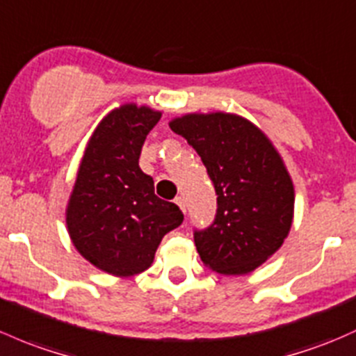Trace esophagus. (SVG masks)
I'll use <instances>...</instances> for the list:
<instances>
[{
	"mask_svg": "<svg viewBox=\"0 0 356 356\" xmlns=\"http://www.w3.org/2000/svg\"><path fill=\"white\" fill-rule=\"evenodd\" d=\"M175 204H177V207L179 208H181L182 209V211H184L186 213V203H184V197H181V196H177V197H175Z\"/></svg>",
	"mask_w": 356,
	"mask_h": 356,
	"instance_id": "1",
	"label": "esophagus"
}]
</instances>
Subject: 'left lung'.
<instances>
[{
	"mask_svg": "<svg viewBox=\"0 0 356 356\" xmlns=\"http://www.w3.org/2000/svg\"><path fill=\"white\" fill-rule=\"evenodd\" d=\"M170 129L196 149L215 186V220L194 228L201 261L222 275L254 271L282 247L293 220V184L282 156L261 129L234 114H188Z\"/></svg>",
	"mask_w": 356,
	"mask_h": 356,
	"instance_id": "8db88e82",
	"label": "left lung"
}]
</instances>
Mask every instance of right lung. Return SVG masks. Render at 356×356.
<instances>
[{"label":"right lung","mask_w":356,"mask_h":356,"mask_svg":"<svg viewBox=\"0 0 356 356\" xmlns=\"http://www.w3.org/2000/svg\"><path fill=\"white\" fill-rule=\"evenodd\" d=\"M160 115L134 104L112 111L93 131L78 168L66 211L70 237L85 259L111 275L148 269L163 235L184 220L140 168L141 148Z\"/></svg>","instance_id":"add662e5"}]
</instances>
